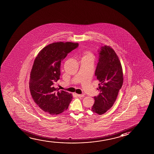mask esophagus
<instances>
[{
    "label": "esophagus",
    "instance_id": "34e87169",
    "mask_svg": "<svg viewBox=\"0 0 154 154\" xmlns=\"http://www.w3.org/2000/svg\"><path fill=\"white\" fill-rule=\"evenodd\" d=\"M77 96L79 97H84L85 96V95H84V94H77Z\"/></svg>",
    "mask_w": 154,
    "mask_h": 154
}]
</instances>
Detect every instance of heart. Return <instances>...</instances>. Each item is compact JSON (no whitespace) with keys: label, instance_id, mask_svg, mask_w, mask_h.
Masks as SVG:
<instances>
[{"label":"heart","instance_id":"heart-1","mask_svg":"<svg viewBox=\"0 0 154 154\" xmlns=\"http://www.w3.org/2000/svg\"><path fill=\"white\" fill-rule=\"evenodd\" d=\"M87 56H92V57H93L91 53H90L89 52H85V54H84V57H87Z\"/></svg>","mask_w":154,"mask_h":154}]
</instances>
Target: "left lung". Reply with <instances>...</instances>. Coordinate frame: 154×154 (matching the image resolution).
<instances>
[{"label":"left lung","instance_id":"left-lung-1","mask_svg":"<svg viewBox=\"0 0 154 154\" xmlns=\"http://www.w3.org/2000/svg\"><path fill=\"white\" fill-rule=\"evenodd\" d=\"M99 58L95 76L99 80L100 93L94 96L91 111L102 115L113 105L123 82L120 61L113 49L104 45L98 51Z\"/></svg>","mask_w":154,"mask_h":154}]
</instances>
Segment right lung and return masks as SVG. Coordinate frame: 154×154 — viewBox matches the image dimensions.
<instances>
[{"label": "right lung", "instance_id": "1", "mask_svg": "<svg viewBox=\"0 0 154 154\" xmlns=\"http://www.w3.org/2000/svg\"><path fill=\"white\" fill-rule=\"evenodd\" d=\"M78 47L77 43H53L45 47L34 60L30 74L29 87L32 98L43 111L57 115L67 109L71 94L54 87L60 79L61 61Z\"/></svg>", "mask_w": 154, "mask_h": 154}]
</instances>
